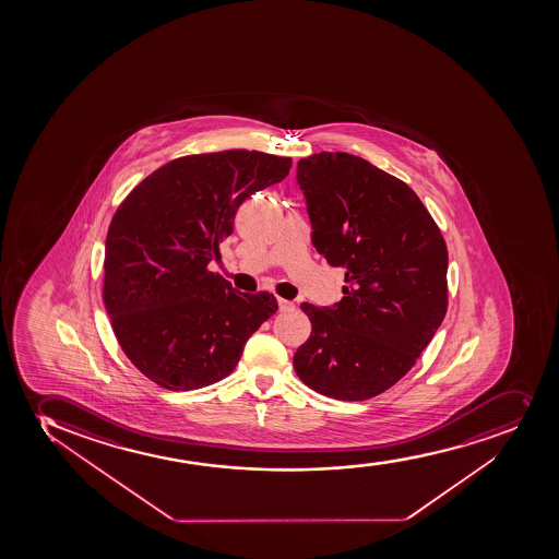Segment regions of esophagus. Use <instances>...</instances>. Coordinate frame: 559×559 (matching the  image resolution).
<instances>
[{
  "label": "esophagus",
  "instance_id": "esophagus-1",
  "mask_svg": "<svg viewBox=\"0 0 559 559\" xmlns=\"http://www.w3.org/2000/svg\"><path fill=\"white\" fill-rule=\"evenodd\" d=\"M278 310L281 312H289V310H294V302L292 300L278 299Z\"/></svg>",
  "mask_w": 559,
  "mask_h": 559
}]
</instances>
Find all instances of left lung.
<instances>
[{
    "instance_id": "obj_1",
    "label": "left lung",
    "mask_w": 559,
    "mask_h": 559,
    "mask_svg": "<svg viewBox=\"0 0 559 559\" xmlns=\"http://www.w3.org/2000/svg\"><path fill=\"white\" fill-rule=\"evenodd\" d=\"M312 241L345 267L332 308L302 302L312 332L294 356L308 388L336 401H367L415 366L449 307V251L412 188L348 153L297 163Z\"/></svg>"
}]
</instances>
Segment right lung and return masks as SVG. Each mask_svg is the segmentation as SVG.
Returning a JSON list of instances; mask_svg holds the SVG:
<instances>
[{
	"label": "right lung",
	"instance_id": "1",
	"mask_svg": "<svg viewBox=\"0 0 559 559\" xmlns=\"http://www.w3.org/2000/svg\"><path fill=\"white\" fill-rule=\"evenodd\" d=\"M289 156L228 150L164 164L132 188L108 225L103 302L121 350L169 391L235 371L247 340L278 310L209 270L240 204L281 182Z\"/></svg>",
	"mask_w": 559,
	"mask_h": 559
}]
</instances>
